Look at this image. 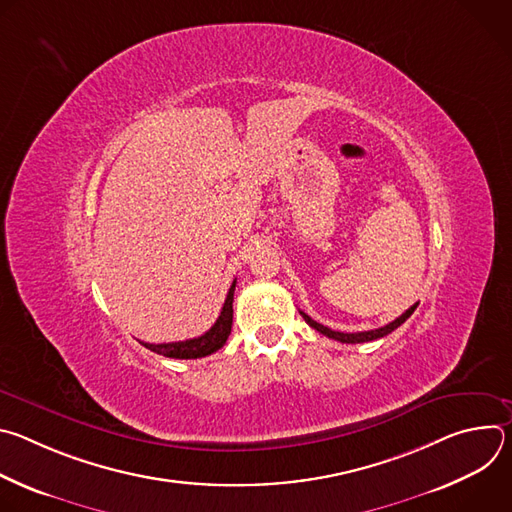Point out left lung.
Wrapping results in <instances>:
<instances>
[{"label": "left lung", "instance_id": "8db88e82", "mask_svg": "<svg viewBox=\"0 0 512 512\" xmlns=\"http://www.w3.org/2000/svg\"><path fill=\"white\" fill-rule=\"evenodd\" d=\"M419 304H413L405 314H401L397 320H393L391 324H387V326H383V328H377V330H367V332H352V334H348V332H336V330H330L328 326H322V324H318L316 320H312L308 314H304V312H300L302 316H304V320L314 328V330H318L320 334H324V336H328V338H334V340H338V342H344V344H358V342H371V340H377V338H383V336H387V334H391L393 330H397L413 312H415V308H417Z\"/></svg>", "mask_w": 512, "mask_h": 512}]
</instances>
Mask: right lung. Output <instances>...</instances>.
I'll return each instance as SVG.
<instances>
[{
	"label": "right lung",
	"instance_id": "right-lung-1",
	"mask_svg": "<svg viewBox=\"0 0 512 512\" xmlns=\"http://www.w3.org/2000/svg\"><path fill=\"white\" fill-rule=\"evenodd\" d=\"M235 285L237 281H233L225 306L221 310V316L214 322V326L204 332L198 338H190V340H182V342H166V344H150V342H141L145 348H150L152 352H158L162 356L168 358H202L208 356L212 352H216L218 348H223L229 334H231V326H233V296H235Z\"/></svg>",
	"mask_w": 512,
	"mask_h": 512
}]
</instances>
